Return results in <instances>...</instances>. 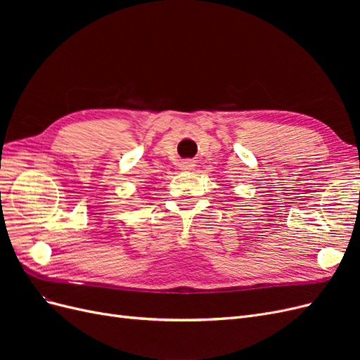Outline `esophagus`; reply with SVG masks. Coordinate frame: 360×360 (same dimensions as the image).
I'll return each instance as SVG.
<instances>
[{"label":"esophagus","mask_w":360,"mask_h":360,"mask_svg":"<svg viewBox=\"0 0 360 360\" xmlns=\"http://www.w3.org/2000/svg\"><path fill=\"white\" fill-rule=\"evenodd\" d=\"M193 167H195V163L192 160H184L181 163V169H184V171H191V169H193Z\"/></svg>","instance_id":"esophagus-1"}]
</instances>
